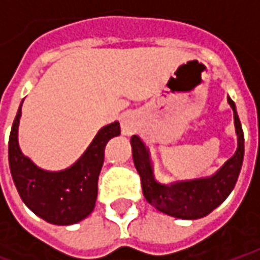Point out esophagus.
<instances>
[{"label": "esophagus", "instance_id": "obj_1", "mask_svg": "<svg viewBox=\"0 0 260 260\" xmlns=\"http://www.w3.org/2000/svg\"><path fill=\"white\" fill-rule=\"evenodd\" d=\"M121 129L123 135H132L138 129V119L134 112H125L122 115Z\"/></svg>", "mask_w": 260, "mask_h": 260}]
</instances>
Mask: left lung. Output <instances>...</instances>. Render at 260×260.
I'll list each match as a JSON object with an SVG mask.
<instances>
[{"label": "left lung", "mask_w": 260, "mask_h": 260, "mask_svg": "<svg viewBox=\"0 0 260 260\" xmlns=\"http://www.w3.org/2000/svg\"><path fill=\"white\" fill-rule=\"evenodd\" d=\"M228 102L235 115L237 149L235 155L211 177L171 184L158 183L152 173L148 148L138 135L131 138L134 164L141 177L142 192L147 202L157 210L178 219H200L220 206L235 188L245 155V138L235 102L230 98H228Z\"/></svg>", "instance_id": "8db88e82"}]
</instances>
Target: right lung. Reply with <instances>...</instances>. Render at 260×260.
Returning <instances> with one entry per match:
<instances>
[{
  "label": "right lung",
  "instance_id": "add662e5",
  "mask_svg": "<svg viewBox=\"0 0 260 260\" xmlns=\"http://www.w3.org/2000/svg\"><path fill=\"white\" fill-rule=\"evenodd\" d=\"M21 105L8 141L10 170L21 200L32 213L51 224L68 226L86 219L93 211L98 197V178L105 159V147L109 139L121 134L119 122L103 126L85 154L70 168L50 173L23 155L18 147Z\"/></svg>",
  "mask_w": 260,
  "mask_h": 260
}]
</instances>
